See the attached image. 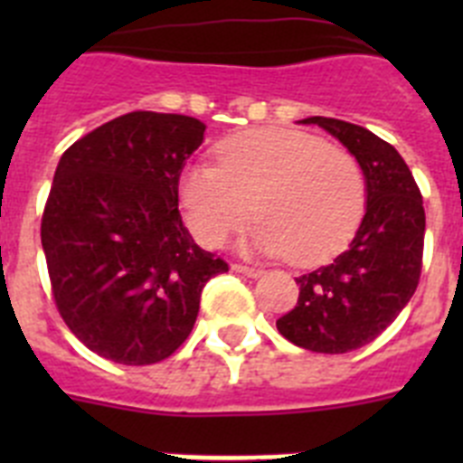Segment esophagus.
Masks as SVG:
<instances>
[{
    "label": "esophagus",
    "mask_w": 463,
    "mask_h": 463,
    "mask_svg": "<svg viewBox=\"0 0 463 463\" xmlns=\"http://www.w3.org/2000/svg\"><path fill=\"white\" fill-rule=\"evenodd\" d=\"M232 271L243 273V276H248V278H257V276H261V269H257V267H248V264H232Z\"/></svg>",
    "instance_id": "esophagus-1"
}]
</instances>
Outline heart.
I'll list each match as a JSON object with an SVG mask.
<instances>
[{
	"label": "heart",
	"mask_w": 463,
	"mask_h": 463,
	"mask_svg": "<svg viewBox=\"0 0 463 463\" xmlns=\"http://www.w3.org/2000/svg\"><path fill=\"white\" fill-rule=\"evenodd\" d=\"M218 166L192 165L181 202L192 234L218 248L255 213L250 243L310 267L341 252L364 215L366 181L357 157L289 127H257L224 138Z\"/></svg>",
	"instance_id": "b5f03b06"
}]
</instances>
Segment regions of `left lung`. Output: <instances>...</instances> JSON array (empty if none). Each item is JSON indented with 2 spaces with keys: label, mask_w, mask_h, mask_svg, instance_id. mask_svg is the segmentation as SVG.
Masks as SVG:
<instances>
[{
  "label": "left lung",
  "mask_w": 463,
  "mask_h": 463,
  "mask_svg": "<svg viewBox=\"0 0 463 463\" xmlns=\"http://www.w3.org/2000/svg\"><path fill=\"white\" fill-rule=\"evenodd\" d=\"M357 157L366 178V213L345 252L294 278L298 298L276 326L310 353L343 354L378 338L406 308L422 273V194L394 146L366 127L306 118Z\"/></svg>",
  "instance_id": "1"
}]
</instances>
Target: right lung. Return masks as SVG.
Listing matches in <instances>:
<instances>
[{
    "label": "right lung",
    "instance_id": "obj_1",
    "mask_svg": "<svg viewBox=\"0 0 463 463\" xmlns=\"http://www.w3.org/2000/svg\"><path fill=\"white\" fill-rule=\"evenodd\" d=\"M206 125L134 110L64 150L41 218L55 306L99 357L146 366L190 336L202 289L227 261L192 241L178 181Z\"/></svg>",
    "mask_w": 463,
    "mask_h": 463
}]
</instances>
